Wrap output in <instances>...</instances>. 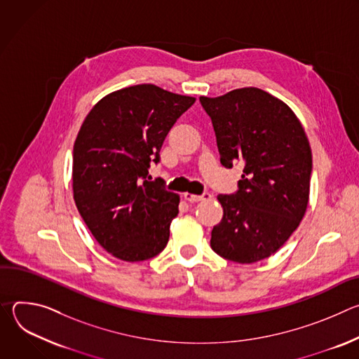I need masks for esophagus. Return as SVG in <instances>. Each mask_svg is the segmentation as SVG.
<instances>
[{"mask_svg": "<svg viewBox=\"0 0 359 359\" xmlns=\"http://www.w3.org/2000/svg\"><path fill=\"white\" fill-rule=\"evenodd\" d=\"M184 200L190 201V203H196V201H201V200H206V198H210L212 194L210 193H204L201 196H197V194H191V193H184L183 194Z\"/></svg>", "mask_w": 359, "mask_h": 359, "instance_id": "esophagus-1", "label": "esophagus"}]
</instances>
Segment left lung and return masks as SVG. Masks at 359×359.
Segmentation results:
<instances>
[{"label":"left lung","instance_id":"obj_1","mask_svg":"<svg viewBox=\"0 0 359 359\" xmlns=\"http://www.w3.org/2000/svg\"><path fill=\"white\" fill-rule=\"evenodd\" d=\"M200 104L212 119L222 165H244L237 193L217 196L223 219L210 245L230 262L257 263L284 245L309 206V137L292 109L259 88L200 96Z\"/></svg>","mask_w":359,"mask_h":359}]
</instances>
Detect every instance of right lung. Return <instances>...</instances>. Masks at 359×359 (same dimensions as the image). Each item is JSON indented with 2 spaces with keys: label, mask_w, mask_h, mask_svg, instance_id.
<instances>
[{
  "label": "right lung",
  "mask_w": 359,
  "mask_h": 359,
  "mask_svg": "<svg viewBox=\"0 0 359 359\" xmlns=\"http://www.w3.org/2000/svg\"><path fill=\"white\" fill-rule=\"evenodd\" d=\"M196 102L142 83L102 97L86 115L74 144L72 190L85 224L114 257L135 263L168 244L180 197L150 182L175 122Z\"/></svg>",
  "instance_id": "1"
}]
</instances>
